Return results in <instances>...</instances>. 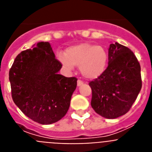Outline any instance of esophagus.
<instances>
[{"instance_id":"obj_1","label":"esophagus","mask_w":152,"mask_h":152,"mask_svg":"<svg viewBox=\"0 0 152 152\" xmlns=\"http://www.w3.org/2000/svg\"><path fill=\"white\" fill-rule=\"evenodd\" d=\"M83 84V81L82 80H77V86L78 87H80V86H81Z\"/></svg>"}]
</instances>
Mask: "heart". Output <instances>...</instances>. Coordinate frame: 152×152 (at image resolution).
Returning <instances> with one entry per match:
<instances>
[{
    "instance_id": "obj_1",
    "label": "heart",
    "mask_w": 152,
    "mask_h": 152,
    "mask_svg": "<svg viewBox=\"0 0 152 152\" xmlns=\"http://www.w3.org/2000/svg\"><path fill=\"white\" fill-rule=\"evenodd\" d=\"M58 61L68 71L75 65L79 67L85 78L96 79L105 72L108 64V53L103 47L88 42L72 45L67 48L65 54L58 52Z\"/></svg>"
}]
</instances>
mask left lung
Listing matches in <instances>:
<instances>
[{
    "label": "left lung",
    "instance_id": "obj_1",
    "mask_svg": "<svg viewBox=\"0 0 152 152\" xmlns=\"http://www.w3.org/2000/svg\"><path fill=\"white\" fill-rule=\"evenodd\" d=\"M108 67L89 83L91 107L107 119H116L128 112L142 88L141 67L129 48L115 42L110 45Z\"/></svg>",
    "mask_w": 152,
    "mask_h": 152
}]
</instances>
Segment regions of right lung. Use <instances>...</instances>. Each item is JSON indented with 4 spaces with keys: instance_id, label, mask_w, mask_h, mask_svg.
<instances>
[{
    "instance_id": "add662e5",
    "label": "right lung",
    "mask_w": 152,
    "mask_h": 152,
    "mask_svg": "<svg viewBox=\"0 0 152 152\" xmlns=\"http://www.w3.org/2000/svg\"><path fill=\"white\" fill-rule=\"evenodd\" d=\"M62 64L48 42L21 52L9 72L13 100L26 116L42 125L58 122L67 113L77 79L58 72Z\"/></svg>"
}]
</instances>
